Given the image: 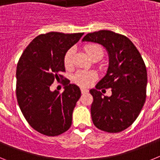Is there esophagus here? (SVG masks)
<instances>
[{
	"label": "esophagus",
	"mask_w": 160,
	"mask_h": 160,
	"mask_svg": "<svg viewBox=\"0 0 160 160\" xmlns=\"http://www.w3.org/2000/svg\"><path fill=\"white\" fill-rule=\"evenodd\" d=\"M81 92L82 94H87V93L89 92V90L87 89H84V88H81Z\"/></svg>",
	"instance_id": "obj_1"
}]
</instances>
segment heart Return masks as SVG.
<instances>
[{
  "instance_id": "heart-1",
  "label": "heart",
  "mask_w": 160,
  "mask_h": 160,
  "mask_svg": "<svg viewBox=\"0 0 160 160\" xmlns=\"http://www.w3.org/2000/svg\"><path fill=\"white\" fill-rule=\"evenodd\" d=\"M85 50L90 58H91L93 55L97 53H102V49L96 45H87L85 46ZM73 53H74V49L73 48L70 49L66 52L64 57V65L66 68H69L72 66ZM96 78H97V75L94 72L79 70L73 76V81L81 87H87L90 86L95 81Z\"/></svg>"
}]
</instances>
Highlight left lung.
Wrapping results in <instances>:
<instances>
[{
    "label": "left lung",
    "mask_w": 160,
    "mask_h": 160,
    "mask_svg": "<svg viewBox=\"0 0 160 160\" xmlns=\"http://www.w3.org/2000/svg\"><path fill=\"white\" fill-rule=\"evenodd\" d=\"M82 42L101 45L108 53L106 75L90 90L94 101L90 112L94 126L106 132H120L129 128L146 100L148 73L138 49L129 38L110 30L90 32ZM111 88V96L98 89Z\"/></svg>",
    "instance_id": "8db88e82"
}]
</instances>
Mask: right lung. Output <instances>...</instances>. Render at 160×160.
<instances>
[{"label": "right lung", "mask_w": 160, "mask_h": 160, "mask_svg": "<svg viewBox=\"0 0 160 160\" xmlns=\"http://www.w3.org/2000/svg\"><path fill=\"white\" fill-rule=\"evenodd\" d=\"M83 32H49L35 38L24 50L17 66V98L29 125L41 134L56 136L72 124V114L81 97L80 88L66 82L62 94L52 91L54 79L66 70L64 57Z\"/></svg>", "instance_id": "add662e5"}]
</instances>
